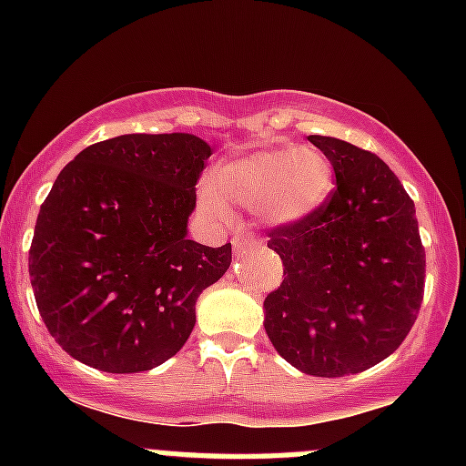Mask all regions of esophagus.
<instances>
[{
	"label": "esophagus",
	"mask_w": 466,
	"mask_h": 466,
	"mask_svg": "<svg viewBox=\"0 0 466 466\" xmlns=\"http://www.w3.org/2000/svg\"><path fill=\"white\" fill-rule=\"evenodd\" d=\"M232 246L237 252H246V250H255V248H259L261 241H259V237H255V234L238 232L237 237L232 238Z\"/></svg>",
	"instance_id": "esophagus-1"
}]
</instances>
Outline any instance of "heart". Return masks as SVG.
I'll list each match as a JSON object with an SVG mask.
<instances>
[{
  "label": "heart",
  "mask_w": 466,
  "mask_h": 466,
  "mask_svg": "<svg viewBox=\"0 0 466 466\" xmlns=\"http://www.w3.org/2000/svg\"><path fill=\"white\" fill-rule=\"evenodd\" d=\"M333 189V167L316 148L259 150L220 164L214 180L205 177L198 200L211 214L228 211L225 199L259 209L272 225H293L322 207Z\"/></svg>",
  "instance_id": "b5f03b06"
}]
</instances>
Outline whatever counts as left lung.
Wrapping results in <instances>:
<instances>
[{
	"label": "left lung",
	"mask_w": 466,
	"mask_h": 466,
	"mask_svg": "<svg viewBox=\"0 0 466 466\" xmlns=\"http://www.w3.org/2000/svg\"><path fill=\"white\" fill-rule=\"evenodd\" d=\"M336 189L309 218L270 229L284 281L268 293V338L311 377L359 374L403 342L424 299L426 252L415 203L370 150L311 135Z\"/></svg>",
	"instance_id": "obj_1"
}]
</instances>
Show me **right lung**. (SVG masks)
Segmentation results:
<instances>
[{"mask_svg":"<svg viewBox=\"0 0 466 466\" xmlns=\"http://www.w3.org/2000/svg\"><path fill=\"white\" fill-rule=\"evenodd\" d=\"M209 144L189 133L121 135L60 171L35 220L29 275L60 347L110 374L153 370L196 324V299L232 263V243L187 237Z\"/></svg>","mask_w":466,"mask_h":466,"instance_id":"add662e5","label":"right lung"}]
</instances>
